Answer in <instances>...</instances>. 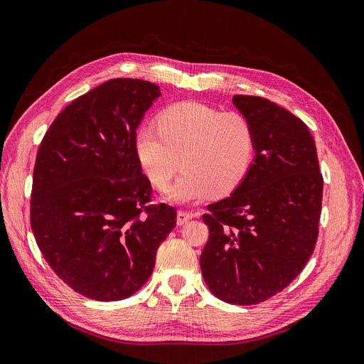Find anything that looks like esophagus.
<instances>
[{"instance_id":"1","label":"esophagus","mask_w":364,"mask_h":364,"mask_svg":"<svg viewBox=\"0 0 364 364\" xmlns=\"http://www.w3.org/2000/svg\"><path fill=\"white\" fill-rule=\"evenodd\" d=\"M192 214L191 213H186V211H178L177 213V225L178 226H184L186 223H188V221L192 220Z\"/></svg>"}]
</instances>
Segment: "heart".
<instances>
[{
  "label": "heart",
  "mask_w": 364,
  "mask_h": 364,
  "mask_svg": "<svg viewBox=\"0 0 364 364\" xmlns=\"http://www.w3.org/2000/svg\"><path fill=\"white\" fill-rule=\"evenodd\" d=\"M151 124L135 132V153L146 176L159 188L181 165L184 172L166 192L177 203H196L211 193L226 195L248 173L256 154V135L247 117L199 102L165 108Z\"/></svg>",
  "instance_id": "heart-1"
}]
</instances>
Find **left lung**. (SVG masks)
<instances>
[{
	"instance_id": "obj_1",
	"label": "left lung",
	"mask_w": 364,
	"mask_h": 364,
	"mask_svg": "<svg viewBox=\"0 0 364 364\" xmlns=\"http://www.w3.org/2000/svg\"><path fill=\"white\" fill-rule=\"evenodd\" d=\"M256 135L252 165L229 198L208 205L200 271L210 291L256 305L286 289L314 252L323 177L308 126L278 104L235 95Z\"/></svg>"
}]
</instances>
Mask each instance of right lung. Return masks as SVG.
Returning <instances> with one entry per match:
<instances>
[{"label":"right lung","mask_w":364,"mask_h":364,"mask_svg":"<svg viewBox=\"0 0 364 364\" xmlns=\"http://www.w3.org/2000/svg\"><path fill=\"white\" fill-rule=\"evenodd\" d=\"M157 85L113 78L74 100L46 132L33 176L31 229L46 262L86 297L113 302L150 278L156 252L176 228L151 187L135 132L161 97Z\"/></svg>","instance_id":"add662e5"}]
</instances>
